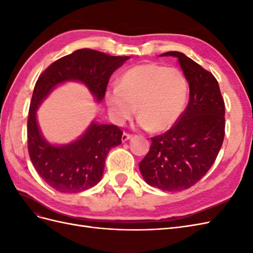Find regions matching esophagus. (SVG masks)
<instances>
[{"label": "esophagus", "mask_w": 253, "mask_h": 253, "mask_svg": "<svg viewBox=\"0 0 253 253\" xmlns=\"http://www.w3.org/2000/svg\"><path fill=\"white\" fill-rule=\"evenodd\" d=\"M131 138H132V135H131V134L124 133V134H122L121 140H122V142H125V141H126V140H128V139H131Z\"/></svg>", "instance_id": "obj_1"}]
</instances>
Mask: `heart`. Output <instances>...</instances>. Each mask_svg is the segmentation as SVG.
I'll return each mask as SVG.
<instances>
[{
    "instance_id": "obj_1",
    "label": "heart",
    "mask_w": 253,
    "mask_h": 253,
    "mask_svg": "<svg viewBox=\"0 0 253 253\" xmlns=\"http://www.w3.org/2000/svg\"><path fill=\"white\" fill-rule=\"evenodd\" d=\"M188 96V81L177 68L143 63L122 75L104 100L115 124L122 125L136 112L140 127L160 133L179 120Z\"/></svg>"
}]
</instances>
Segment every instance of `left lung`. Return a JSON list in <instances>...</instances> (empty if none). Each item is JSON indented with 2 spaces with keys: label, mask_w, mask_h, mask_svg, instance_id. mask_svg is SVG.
<instances>
[{
  "label": "left lung",
  "mask_w": 253,
  "mask_h": 253,
  "mask_svg": "<svg viewBox=\"0 0 253 253\" xmlns=\"http://www.w3.org/2000/svg\"><path fill=\"white\" fill-rule=\"evenodd\" d=\"M168 56L177 59L189 83V103L169 131L152 137L139 170L148 185L174 192L195 185L215 162L225 136V103L211 73L182 52L160 55Z\"/></svg>",
  "instance_id": "1"
}]
</instances>
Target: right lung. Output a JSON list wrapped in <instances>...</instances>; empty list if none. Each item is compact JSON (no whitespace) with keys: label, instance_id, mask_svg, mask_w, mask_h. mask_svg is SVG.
<instances>
[{"label":"right lung","instance_id":"add662e5","mask_svg":"<svg viewBox=\"0 0 253 253\" xmlns=\"http://www.w3.org/2000/svg\"><path fill=\"white\" fill-rule=\"evenodd\" d=\"M129 57H116L82 48L50 64L36 82L27 121L29 157L42 179L62 193H78L101 180L106 156L121 143V129L114 125L93 121L78 139L52 144L44 138L37 121V111L59 84L77 81L101 102L112 74Z\"/></svg>","mask_w":253,"mask_h":253}]
</instances>
